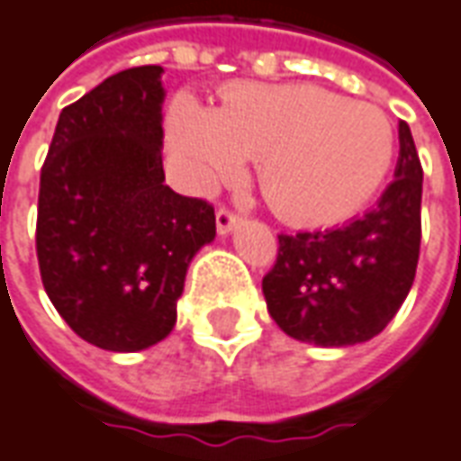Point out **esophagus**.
<instances>
[{
    "mask_svg": "<svg viewBox=\"0 0 461 461\" xmlns=\"http://www.w3.org/2000/svg\"><path fill=\"white\" fill-rule=\"evenodd\" d=\"M215 225H218V233H221V236H230L238 225H240V218H238V215H233L230 211L221 208V211L215 212Z\"/></svg>",
    "mask_w": 461,
    "mask_h": 461,
    "instance_id": "34e87169",
    "label": "esophagus"
}]
</instances>
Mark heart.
<instances>
[{"label":"heart","mask_w":461,"mask_h":461,"mask_svg":"<svg viewBox=\"0 0 461 461\" xmlns=\"http://www.w3.org/2000/svg\"><path fill=\"white\" fill-rule=\"evenodd\" d=\"M183 183L208 190L258 158V183L284 221L323 225L364 208L389 173L394 135L376 107L316 85H253L223 107L180 92L167 115Z\"/></svg>","instance_id":"obj_1"}]
</instances>
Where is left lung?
I'll return each instance as SVG.
<instances>
[{
	"instance_id": "left-lung-1",
	"label": "left lung",
	"mask_w": 461,
	"mask_h": 461,
	"mask_svg": "<svg viewBox=\"0 0 461 461\" xmlns=\"http://www.w3.org/2000/svg\"><path fill=\"white\" fill-rule=\"evenodd\" d=\"M421 240V163L399 122L394 180L361 218L278 236L263 296L278 329L303 344L341 348L386 329L414 284Z\"/></svg>"
}]
</instances>
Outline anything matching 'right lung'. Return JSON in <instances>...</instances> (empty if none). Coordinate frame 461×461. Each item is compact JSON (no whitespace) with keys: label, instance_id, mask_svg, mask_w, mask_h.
Instances as JSON below:
<instances>
[{"label":"right lung","instance_id":"add662e5","mask_svg":"<svg viewBox=\"0 0 461 461\" xmlns=\"http://www.w3.org/2000/svg\"><path fill=\"white\" fill-rule=\"evenodd\" d=\"M163 67L122 69L57 120L40 177L47 296L87 344L135 354L177 321L190 261L215 212L165 185Z\"/></svg>","mask_w":461,"mask_h":461}]
</instances>
